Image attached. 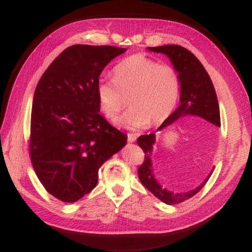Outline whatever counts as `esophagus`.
Returning <instances> with one entry per match:
<instances>
[{
  "label": "esophagus",
  "mask_w": 252,
  "mask_h": 252,
  "mask_svg": "<svg viewBox=\"0 0 252 252\" xmlns=\"http://www.w3.org/2000/svg\"><path fill=\"white\" fill-rule=\"evenodd\" d=\"M136 140V135L133 133H127V141L129 142H134Z\"/></svg>",
  "instance_id": "1"
}]
</instances>
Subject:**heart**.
<instances>
[{
  "label": "heart",
  "mask_w": 252,
  "mask_h": 252,
  "mask_svg": "<svg viewBox=\"0 0 252 252\" xmlns=\"http://www.w3.org/2000/svg\"><path fill=\"white\" fill-rule=\"evenodd\" d=\"M180 83L177 71L159 64L143 54L123 59L113 70V80L101 79L96 84V97L104 116L114 120L125 108V97L131 94V109L118 120L130 130L159 125L176 108Z\"/></svg>",
  "instance_id": "1"
}]
</instances>
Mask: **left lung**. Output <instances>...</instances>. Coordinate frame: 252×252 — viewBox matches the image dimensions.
<instances>
[{"instance_id":"left-lung-1","label":"left lung","mask_w":252,"mask_h":252,"mask_svg":"<svg viewBox=\"0 0 252 252\" xmlns=\"http://www.w3.org/2000/svg\"><path fill=\"white\" fill-rule=\"evenodd\" d=\"M148 49L152 52L163 53L170 59L174 70L178 72L181 89L180 105L167 120L162 123L158 131L169 126L178 119L185 116H197L211 122L212 125L220 126V110L216 90L213 88L210 76L201 64V62L189 50L182 48L180 45L170 44ZM155 142V133L144 134L138 138V146L144 152V161L138 169L140 181L158 199L170 206L181 203L192 198L204 187L211 173L204 179L201 185L188 192L174 193L164 189L158 182L152 168L151 155Z\"/></svg>"}]
</instances>
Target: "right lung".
<instances>
[{"label": "right lung", "instance_id": "right-lung-1", "mask_svg": "<svg viewBox=\"0 0 252 252\" xmlns=\"http://www.w3.org/2000/svg\"><path fill=\"white\" fill-rule=\"evenodd\" d=\"M126 49L75 44L51 63L36 85L31 113L30 156L50 194L75 202L94 189L104 162L126 136L101 116L100 74Z\"/></svg>", "mask_w": 252, "mask_h": 252}]
</instances>
